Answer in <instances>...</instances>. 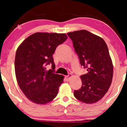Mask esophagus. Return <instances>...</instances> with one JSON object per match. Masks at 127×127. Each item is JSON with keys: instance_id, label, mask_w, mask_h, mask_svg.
Here are the masks:
<instances>
[{"instance_id": "esophagus-1", "label": "esophagus", "mask_w": 127, "mask_h": 127, "mask_svg": "<svg viewBox=\"0 0 127 127\" xmlns=\"http://www.w3.org/2000/svg\"><path fill=\"white\" fill-rule=\"evenodd\" d=\"M71 77H72L71 74H69V75L65 76V79L66 80V81H69L70 80V79H71Z\"/></svg>"}]
</instances>
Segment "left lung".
<instances>
[{
	"label": "left lung",
	"mask_w": 127,
	"mask_h": 127,
	"mask_svg": "<svg viewBox=\"0 0 127 127\" xmlns=\"http://www.w3.org/2000/svg\"><path fill=\"white\" fill-rule=\"evenodd\" d=\"M81 66L87 73L81 76V88L74 91L77 99L94 103L103 98L112 83L113 66L104 40L86 30L67 33Z\"/></svg>",
	"instance_id": "left-lung-1"
}]
</instances>
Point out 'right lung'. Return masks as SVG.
<instances>
[{
    "mask_svg": "<svg viewBox=\"0 0 127 127\" xmlns=\"http://www.w3.org/2000/svg\"><path fill=\"white\" fill-rule=\"evenodd\" d=\"M65 33L37 32L24 40L17 48L15 72L17 83L26 96L37 104H46L57 96L64 76L53 70H46L51 64L56 48L67 39Z\"/></svg>",
    "mask_w": 127,
    "mask_h": 127,
    "instance_id": "obj_1",
    "label": "right lung"
}]
</instances>
